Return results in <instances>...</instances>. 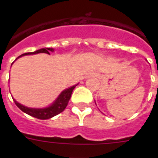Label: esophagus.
Returning <instances> with one entry per match:
<instances>
[{
    "mask_svg": "<svg viewBox=\"0 0 158 158\" xmlns=\"http://www.w3.org/2000/svg\"><path fill=\"white\" fill-rule=\"evenodd\" d=\"M95 76H96V74H95Z\"/></svg>",
    "mask_w": 158,
    "mask_h": 158,
    "instance_id": "34e87169",
    "label": "esophagus"
}]
</instances>
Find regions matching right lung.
<instances>
[{"label": "right lung", "instance_id": "obj_1", "mask_svg": "<svg viewBox=\"0 0 158 158\" xmlns=\"http://www.w3.org/2000/svg\"><path fill=\"white\" fill-rule=\"evenodd\" d=\"M51 51H54V49L52 48H43L40 49V50H38V51H35V52H29V53H24V54H21L19 57L23 56V55H28V54H38V53H47V54H50ZM16 58V59H17ZM76 85L72 86L69 89H67L65 90H64L60 96H58V99H57L54 103L53 104H51L50 107H46V108H41V109H36V108H29V107H25V106L22 105V104H19L18 102H16V100H14V102L16 105L19 107V109L21 110L22 111H23L24 113L27 114V115H31V116H33L35 118H37L39 119H48V118H51L52 117L55 116V115H58L61 112L65 110V108L66 107V106L68 105V103L69 101V99L71 97V94L73 93V90L74 89V88L76 87Z\"/></svg>", "mask_w": 158, "mask_h": 158}]
</instances>
